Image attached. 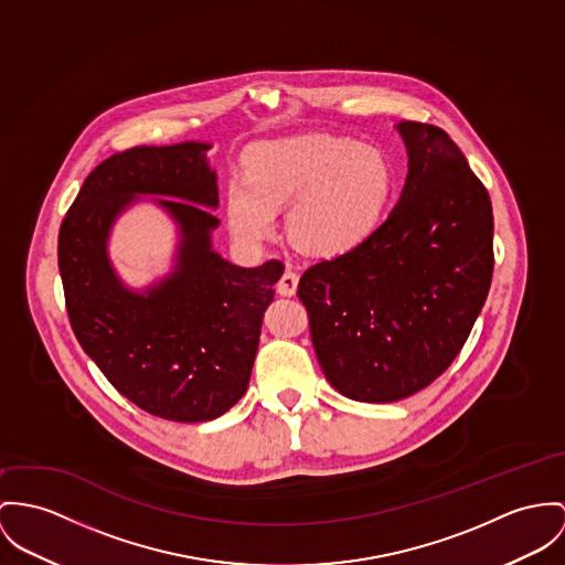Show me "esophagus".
Masks as SVG:
<instances>
[{
	"mask_svg": "<svg viewBox=\"0 0 565 565\" xmlns=\"http://www.w3.org/2000/svg\"><path fill=\"white\" fill-rule=\"evenodd\" d=\"M297 286H299V275L292 270H286L281 275V279L277 281V292L281 297H295L297 295Z\"/></svg>",
	"mask_w": 565,
	"mask_h": 565,
	"instance_id": "34e87169",
	"label": "esophagus"
}]
</instances>
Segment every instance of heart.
<instances>
[{
  "instance_id": "obj_1",
  "label": "heart",
  "mask_w": 565,
  "mask_h": 565,
  "mask_svg": "<svg viewBox=\"0 0 565 565\" xmlns=\"http://www.w3.org/2000/svg\"><path fill=\"white\" fill-rule=\"evenodd\" d=\"M393 191L383 150L352 137L305 135L254 146L243 178L225 186V215L245 243L273 234L288 206V234L311 256L333 258L361 245L379 225Z\"/></svg>"
}]
</instances>
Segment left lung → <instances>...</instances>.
Here are the masks:
<instances>
[{"label": "left lung", "instance_id": "1", "mask_svg": "<svg viewBox=\"0 0 565 565\" xmlns=\"http://www.w3.org/2000/svg\"><path fill=\"white\" fill-rule=\"evenodd\" d=\"M408 174L390 217L361 245L309 266L299 299L327 381L385 404L428 387L465 347L486 303L492 204L438 127L399 122Z\"/></svg>", "mask_w": 565, "mask_h": 565}]
</instances>
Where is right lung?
Returning a JSON list of instances; mask_svg holds the SVG:
<instances>
[{
    "instance_id": "right-lung-1",
    "label": "right lung",
    "mask_w": 565,
    "mask_h": 565,
    "mask_svg": "<svg viewBox=\"0 0 565 565\" xmlns=\"http://www.w3.org/2000/svg\"><path fill=\"white\" fill-rule=\"evenodd\" d=\"M211 143L137 146L105 159L84 182L57 236V264L75 338L107 381L141 411L180 424L211 422L249 387L262 318L279 260L243 268L213 252L218 218ZM139 194L181 227L175 270L129 291L106 256V238Z\"/></svg>"
}]
</instances>
